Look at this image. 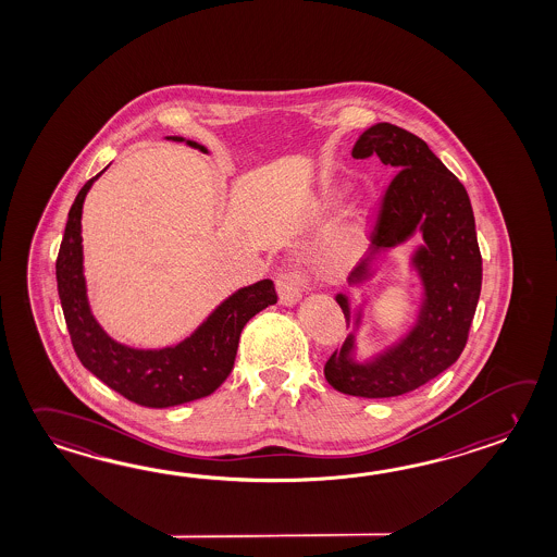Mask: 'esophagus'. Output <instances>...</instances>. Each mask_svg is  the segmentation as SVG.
Listing matches in <instances>:
<instances>
[{"label":"esophagus","instance_id":"obj_1","mask_svg":"<svg viewBox=\"0 0 557 557\" xmlns=\"http://www.w3.org/2000/svg\"><path fill=\"white\" fill-rule=\"evenodd\" d=\"M275 287H277V296L284 306H296L297 301L301 299L304 287H306V277L301 272H280L277 280H275Z\"/></svg>","mask_w":557,"mask_h":557}]
</instances>
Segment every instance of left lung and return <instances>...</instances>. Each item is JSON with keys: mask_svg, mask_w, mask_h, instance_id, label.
Wrapping results in <instances>:
<instances>
[{"mask_svg": "<svg viewBox=\"0 0 557 557\" xmlns=\"http://www.w3.org/2000/svg\"><path fill=\"white\" fill-rule=\"evenodd\" d=\"M373 153L397 173L375 223L371 258L347 284H370L387 251L420 234L421 244L408 258L420 299L401 335L363 356L356 339L366 323L363 301L351 308L346 292L335 294L354 332L325 361L323 375L342 394L375 399L409 394L458 361L482 292V256L466 187L423 139L382 122L368 127L351 149L356 160Z\"/></svg>", "mask_w": 557, "mask_h": 557, "instance_id": "1", "label": "left lung"}]
</instances>
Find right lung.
Segmentation results:
<instances>
[{
	"instance_id": "add662e5",
	"label": "right lung",
	"mask_w": 557,
	"mask_h": 557,
	"mask_svg": "<svg viewBox=\"0 0 557 557\" xmlns=\"http://www.w3.org/2000/svg\"><path fill=\"white\" fill-rule=\"evenodd\" d=\"M168 139L186 141L189 148L208 153V148L194 139L180 136H168ZM103 172L79 189L67 213L55 261L58 294L75 354L84 368L113 392L146 408H172L210 396L234 370L244 325L261 309L277 301L273 282L260 280L235 289L211 309L210 315L186 339L172 346L132 347L115 342L99 325L89 306L82 246L84 201Z\"/></svg>"
}]
</instances>
